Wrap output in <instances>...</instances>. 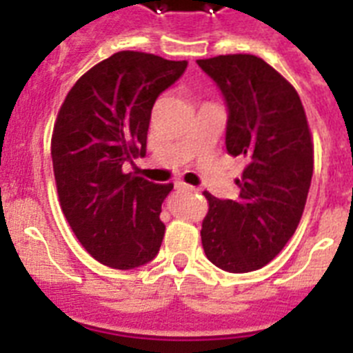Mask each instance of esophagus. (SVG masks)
<instances>
[{
	"label": "esophagus",
	"instance_id": "34e87169",
	"mask_svg": "<svg viewBox=\"0 0 353 353\" xmlns=\"http://www.w3.org/2000/svg\"><path fill=\"white\" fill-rule=\"evenodd\" d=\"M174 189H179V191H198V189H196V187H192V185H189V183H185V182H174Z\"/></svg>",
	"mask_w": 353,
	"mask_h": 353
}]
</instances>
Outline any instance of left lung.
Here are the masks:
<instances>
[{"label": "left lung", "mask_w": 353, "mask_h": 353, "mask_svg": "<svg viewBox=\"0 0 353 353\" xmlns=\"http://www.w3.org/2000/svg\"><path fill=\"white\" fill-rule=\"evenodd\" d=\"M198 65L228 104L226 150L245 159L236 199L205 191L201 244L226 272L261 269L281 252L301 223L313 176V139L301 97L254 54H221Z\"/></svg>", "instance_id": "1"}]
</instances>
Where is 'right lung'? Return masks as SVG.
<instances>
[{"label": "right lung", "instance_id": "obj_1", "mask_svg": "<svg viewBox=\"0 0 353 353\" xmlns=\"http://www.w3.org/2000/svg\"><path fill=\"white\" fill-rule=\"evenodd\" d=\"M187 68L139 51H120L77 79L58 111L51 157L60 207L97 261L129 270L157 256L164 236L161 205L173 183L123 173L145 157L157 97Z\"/></svg>", "mask_w": 353, "mask_h": 353}]
</instances>
